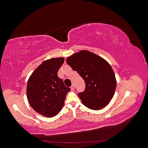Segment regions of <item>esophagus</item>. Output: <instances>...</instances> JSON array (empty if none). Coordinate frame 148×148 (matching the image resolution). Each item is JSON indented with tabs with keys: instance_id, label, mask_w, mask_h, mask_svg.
Returning <instances> with one entry per match:
<instances>
[{
	"instance_id": "esophagus-1",
	"label": "esophagus",
	"mask_w": 148,
	"mask_h": 148,
	"mask_svg": "<svg viewBox=\"0 0 148 148\" xmlns=\"http://www.w3.org/2000/svg\"><path fill=\"white\" fill-rule=\"evenodd\" d=\"M75 85L73 84L72 85H71V87H70V88H71V90H72V91H73L74 90V89H75Z\"/></svg>"
}]
</instances>
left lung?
<instances>
[{"label": "left lung", "instance_id": "1", "mask_svg": "<svg viewBox=\"0 0 148 148\" xmlns=\"http://www.w3.org/2000/svg\"><path fill=\"white\" fill-rule=\"evenodd\" d=\"M66 61L84 81V90L78 93L83 104L92 110H100L108 104L114 96L117 83L108 62L88 51L75 53L67 57Z\"/></svg>", "mask_w": 148, "mask_h": 148}]
</instances>
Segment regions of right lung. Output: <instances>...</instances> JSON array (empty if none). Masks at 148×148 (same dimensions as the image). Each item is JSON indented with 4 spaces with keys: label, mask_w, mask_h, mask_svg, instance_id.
Wrapping results in <instances>:
<instances>
[{
    "label": "right lung",
    "mask_w": 148,
    "mask_h": 148,
    "mask_svg": "<svg viewBox=\"0 0 148 148\" xmlns=\"http://www.w3.org/2000/svg\"><path fill=\"white\" fill-rule=\"evenodd\" d=\"M64 62L63 57L43 62L28 81L26 95L29 104L45 117H53L59 113L64 106L67 92L70 91L57 75Z\"/></svg>",
    "instance_id": "add662e5"
}]
</instances>
